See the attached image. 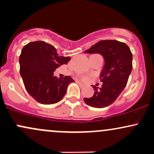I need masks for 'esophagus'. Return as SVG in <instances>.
<instances>
[{
    "label": "esophagus",
    "mask_w": 154,
    "mask_h": 154,
    "mask_svg": "<svg viewBox=\"0 0 154 154\" xmlns=\"http://www.w3.org/2000/svg\"><path fill=\"white\" fill-rule=\"evenodd\" d=\"M77 84H78L80 86V87H85V85H84V84H82V82H79V81H77Z\"/></svg>",
    "instance_id": "34e87169"
}]
</instances>
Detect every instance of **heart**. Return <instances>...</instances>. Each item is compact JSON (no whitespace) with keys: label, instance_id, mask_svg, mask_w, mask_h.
<instances>
[{"label":"heart","instance_id":"b5f03b06","mask_svg":"<svg viewBox=\"0 0 154 154\" xmlns=\"http://www.w3.org/2000/svg\"><path fill=\"white\" fill-rule=\"evenodd\" d=\"M82 79H84V80H87V79H88V77H82Z\"/></svg>","mask_w":154,"mask_h":154}]
</instances>
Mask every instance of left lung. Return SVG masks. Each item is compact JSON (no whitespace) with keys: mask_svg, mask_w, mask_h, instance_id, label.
<instances>
[{"mask_svg":"<svg viewBox=\"0 0 154 154\" xmlns=\"http://www.w3.org/2000/svg\"><path fill=\"white\" fill-rule=\"evenodd\" d=\"M86 54H100L103 56L105 65L100 75L102 87L94 88L91 98L84 101L94 108H105L112 104L128 83L132 69V54L127 44L114 40H100L85 51Z\"/></svg>","mask_w":154,"mask_h":154,"instance_id":"left-lung-1","label":"left lung"}]
</instances>
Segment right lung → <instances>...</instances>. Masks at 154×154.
I'll list each match as a JSON object with an SVG mask.
<instances>
[{
    "label": "right lung",
    "mask_w": 154,
    "mask_h": 154,
    "mask_svg": "<svg viewBox=\"0 0 154 154\" xmlns=\"http://www.w3.org/2000/svg\"><path fill=\"white\" fill-rule=\"evenodd\" d=\"M69 56H59L55 47L44 41L31 42L23 47L19 56L20 75L26 91L38 103L54 104L66 93L67 86L75 82L70 76L58 79L56 68L66 64Z\"/></svg>",
    "instance_id": "1"
}]
</instances>
